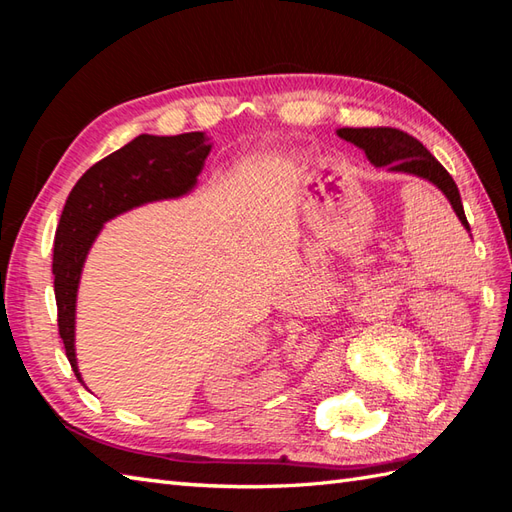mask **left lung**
Here are the masks:
<instances>
[{
	"label": "left lung",
	"mask_w": 512,
	"mask_h": 512,
	"mask_svg": "<svg viewBox=\"0 0 512 512\" xmlns=\"http://www.w3.org/2000/svg\"><path fill=\"white\" fill-rule=\"evenodd\" d=\"M336 136L356 145L358 149H363L367 160L374 167H385L387 171L407 173V176H416L431 182L433 187L444 193V198L451 202L462 226L471 233V226L464 215L458 184L453 182L449 171L431 156V151L420 140L391 127H341L336 129Z\"/></svg>",
	"instance_id": "8db88e82"
}]
</instances>
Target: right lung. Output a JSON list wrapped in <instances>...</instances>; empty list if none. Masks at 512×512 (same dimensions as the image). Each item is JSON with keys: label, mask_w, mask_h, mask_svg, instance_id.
I'll list each match as a JSON object with an SVG mask.
<instances>
[{"label": "right lung", "mask_w": 512, "mask_h": 512, "mask_svg": "<svg viewBox=\"0 0 512 512\" xmlns=\"http://www.w3.org/2000/svg\"><path fill=\"white\" fill-rule=\"evenodd\" d=\"M211 147V138H206L204 132L143 134L85 171L65 200L54 235V299L65 356L81 385L85 383L76 365L74 347L76 292L92 244L105 222L114 217L149 202L189 195L198 184Z\"/></svg>", "instance_id": "right-lung-1"}]
</instances>
